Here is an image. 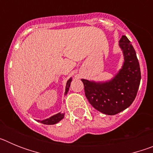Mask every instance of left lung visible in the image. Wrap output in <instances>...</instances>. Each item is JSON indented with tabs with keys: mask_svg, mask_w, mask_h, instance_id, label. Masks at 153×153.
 <instances>
[{
	"mask_svg": "<svg viewBox=\"0 0 153 153\" xmlns=\"http://www.w3.org/2000/svg\"><path fill=\"white\" fill-rule=\"evenodd\" d=\"M119 46L123 53L124 63L113 79L106 82L81 79L90 103L106 115H116L129 107L136 98L141 79L136 51L125 35Z\"/></svg>",
	"mask_w": 153,
	"mask_h": 153,
	"instance_id": "8db88e82",
	"label": "left lung"
}]
</instances>
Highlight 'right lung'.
<instances>
[{
	"label": "right lung",
	"instance_id": "right-lung-1",
	"mask_svg": "<svg viewBox=\"0 0 153 153\" xmlns=\"http://www.w3.org/2000/svg\"><path fill=\"white\" fill-rule=\"evenodd\" d=\"M71 81H72V78H70V79L67 80V85H66V90H65V95H67V92L69 91V88H70ZM64 115V113H57V114L53 115V116H52V117H50V118L46 119V120H36V121H37V122H40L43 124H46V125H53V124H56L58 122H60L62 119H63Z\"/></svg>",
	"mask_w": 153,
	"mask_h": 153
}]
</instances>
